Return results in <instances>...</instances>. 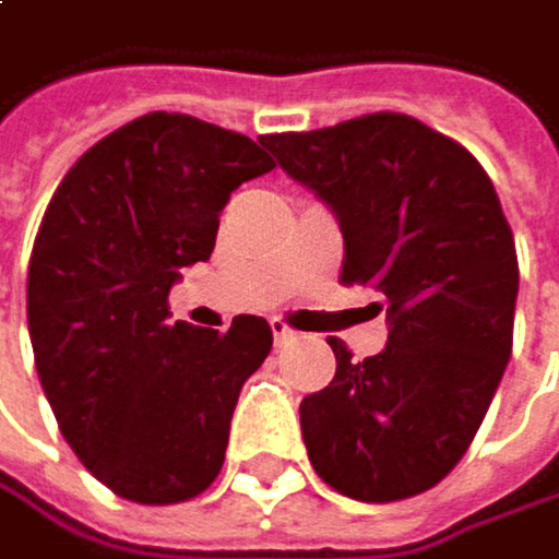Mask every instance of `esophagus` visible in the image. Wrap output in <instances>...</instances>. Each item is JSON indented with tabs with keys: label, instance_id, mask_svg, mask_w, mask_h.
I'll use <instances>...</instances> for the list:
<instances>
[{
	"label": "esophagus",
	"instance_id": "34e87169",
	"mask_svg": "<svg viewBox=\"0 0 559 559\" xmlns=\"http://www.w3.org/2000/svg\"><path fill=\"white\" fill-rule=\"evenodd\" d=\"M271 334H274V344H277V347H285V344H292V341L298 337L285 321H277V318L271 321Z\"/></svg>",
	"mask_w": 559,
	"mask_h": 559
}]
</instances>
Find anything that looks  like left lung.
Instances as JSON below:
<instances>
[{"label": "left lung", "instance_id": "left-lung-1", "mask_svg": "<svg viewBox=\"0 0 559 559\" xmlns=\"http://www.w3.org/2000/svg\"><path fill=\"white\" fill-rule=\"evenodd\" d=\"M261 143L337 215L344 285L386 301L390 341L301 400L314 472L357 501H403L468 452L511 360L518 251L481 163L406 114ZM383 311V305H377Z\"/></svg>", "mask_w": 559, "mask_h": 559}]
</instances>
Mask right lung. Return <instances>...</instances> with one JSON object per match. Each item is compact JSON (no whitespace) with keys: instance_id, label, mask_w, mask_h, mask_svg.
<instances>
[{"instance_id":"obj_1","label":"right lung","mask_w":559,"mask_h":559,"mask_svg":"<svg viewBox=\"0 0 559 559\" xmlns=\"http://www.w3.org/2000/svg\"><path fill=\"white\" fill-rule=\"evenodd\" d=\"M267 169L254 140L156 110L97 140L45 209L28 261L35 370L64 442L127 501H189L225 462L271 328L173 324L166 298L212 254L228 195Z\"/></svg>"}]
</instances>
